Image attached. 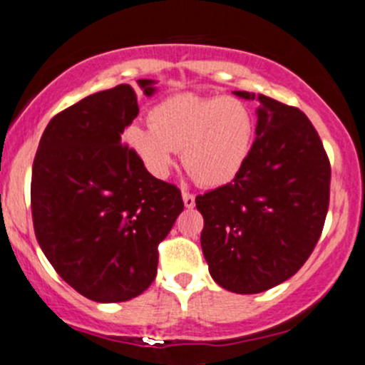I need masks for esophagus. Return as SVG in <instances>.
Masks as SVG:
<instances>
[{"label": "esophagus", "mask_w": 365, "mask_h": 365, "mask_svg": "<svg viewBox=\"0 0 365 365\" xmlns=\"http://www.w3.org/2000/svg\"><path fill=\"white\" fill-rule=\"evenodd\" d=\"M182 200H183V205H185L187 208H192L194 205H196V197H194V194H190V192H182Z\"/></svg>", "instance_id": "obj_1"}]
</instances>
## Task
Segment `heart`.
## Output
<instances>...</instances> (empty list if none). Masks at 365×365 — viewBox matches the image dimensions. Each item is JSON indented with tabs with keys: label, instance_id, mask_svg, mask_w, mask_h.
I'll list each match as a JSON object with an SVG mask.
<instances>
[{
	"label": "heart",
	"instance_id": "heart-1",
	"mask_svg": "<svg viewBox=\"0 0 365 365\" xmlns=\"http://www.w3.org/2000/svg\"><path fill=\"white\" fill-rule=\"evenodd\" d=\"M148 126L133 123L123 132L125 146L155 178H165L182 164L203 187L233 182L250 160L255 144V114L235 96L175 94L155 105Z\"/></svg>",
	"mask_w": 365,
	"mask_h": 365
}]
</instances>
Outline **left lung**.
Here are the masks:
<instances>
[{
  "instance_id": "left-lung-1",
  "label": "left lung",
  "mask_w": 365,
  "mask_h": 365,
  "mask_svg": "<svg viewBox=\"0 0 365 365\" xmlns=\"http://www.w3.org/2000/svg\"><path fill=\"white\" fill-rule=\"evenodd\" d=\"M257 100V139L233 182L196 197L203 215L201 250L210 277L237 294L277 287L299 271L323 232L330 201V162L299 108Z\"/></svg>"
}]
</instances>
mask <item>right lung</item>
I'll return each instance as SVG.
<instances>
[{"mask_svg":"<svg viewBox=\"0 0 365 365\" xmlns=\"http://www.w3.org/2000/svg\"><path fill=\"white\" fill-rule=\"evenodd\" d=\"M148 98L153 80L137 81ZM139 114L123 83L91 94L46 126L31 169L35 237L85 298L128 302L157 277L158 244L182 214L180 189L151 176L121 144Z\"/></svg>","mask_w":365,"mask_h":365,"instance_id":"obj_1","label":"right lung"}]
</instances>
